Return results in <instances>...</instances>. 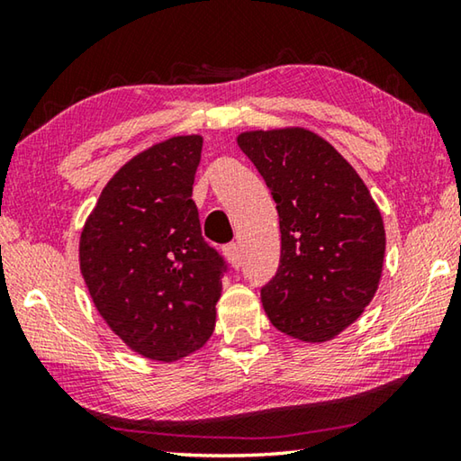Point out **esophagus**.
I'll return each instance as SVG.
<instances>
[{"label": "esophagus", "instance_id": "1", "mask_svg": "<svg viewBox=\"0 0 461 461\" xmlns=\"http://www.w3.org/2000/svg\"><path fill=\"white\" fill-rule=\"evenodd\" d=\"M223 252H225V256H228V260L231 262L233 268L241 267V252H240L238 244H228L223 248Z\"/></svg>", "mask_w": 461, "mask_h": 461}]
</instances>
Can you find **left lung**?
Wrapping results in <instances>:
<instances>
[{
	"label": "left lung",
	"instance_id": "1",
	"mask_svg": "<svg viewBox=\"0 0 461 461\" xmlns=\"http://www.w3.org/2000/svg\"><path fill=\"white\" fill-rule=\"evenodd\" d=\"M280 220V264L262 288L270 323L323 343L352 325L378 291L386 233L380 209L354 167L305 128L238 136Z\"/></svg>",
	"mask_w": 461,
	"mask_h": 461
}]
</instances>
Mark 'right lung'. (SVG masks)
I'll use <instances>...</instances> for the list:
<instances>
[{
	"label": "right lung",
	"instance_id": "add662e5",
	"mask_svg": "<svg viewBox=\"0 0 461 461\" xmlns=\"http://www.w3.org/2000/svg\"><path fill=\"white\" fill-rule=\"evenodd\" d=\"M203 138L136 154L85 221L79 262L99 315L136 354L176 362L215 330L225 262L201 236L193 194Z\"/></svg>",
	"mask_w": 461,
	"mask_h": 461
}]
</instances>
